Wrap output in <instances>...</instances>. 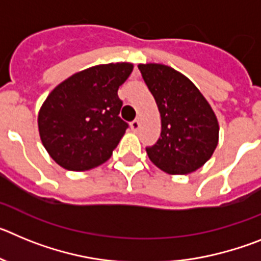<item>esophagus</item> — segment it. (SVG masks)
I'll return each instance as SVG.
<instances>
[{"instance_id":"obj_1","label":"esophagus","mask_w":261,"mask_h":261,"mask_svg":"<svg viewBox=\"0 0 261 261\" xmlns=\"http://www.w3.org/2000/svg\"><path fill=\"white\" fill-rule=\"evenodd\" d=\"M130 128H132L133 132H137L138 129H140V120H133L132 123H130Z\"/></svg>"}]
</instances>
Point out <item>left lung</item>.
I'll use <instances>...</instances> for the list:
<instances>
[{
  "instance_id": "left-lung-1",
  "label": "left lung",
  "mask_w": 261,
  "mask_h": 261,
  "mask_svg": "<svg viewBox=\"0 0 261 261\" xmlns=\"http://www.w3.org/2000/svg\"><path fill=\"white\" fill-rule=\"evenodd\" d=\"M145 84L161 114L162 130L146 147L149 159L170 175H186L204 166L218 144V120L208 100L186 75L162 64H140Z\"/></svg>"
}]
</instances>
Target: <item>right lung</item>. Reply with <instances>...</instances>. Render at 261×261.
Instances as JSON below:
<instances>
[{"instance_id":"1","label":"right lung","mask_w":261,"mask_h":261,"mask_svg":"<svg viewBox=\"0 0 261 261\" xmlns=\"http://www.w3.org/2000/svg\"><path fill=\"white\" fill-rule=\"evenodd\" d=\"M133 70L130 62L91 66L70 75L50 91L39 111L38 126L50 158L70 171L105 163L125 133L119 116L117 90Z\"/></svg>"}]
</instances>
